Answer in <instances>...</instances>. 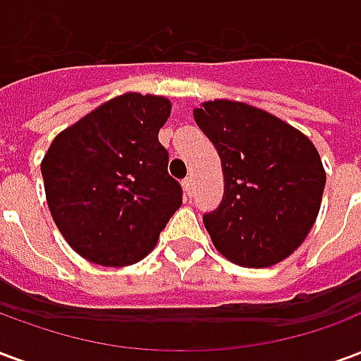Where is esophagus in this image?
Returning <instances> with one entry per match:
<instances>
[{"mask_svg": "<svg viewBox=\"0 0 361 361\" xmlns=\"http://www.w3.org/2000/svg\"><path fill=\"white\" fill-rule=\"evenodd\" d=\"M181 183H183V189H185L188 197L193 195V178H191V176H188V178L181 181Z\"/></svg>", "mask_w": 361, "mask_h": 361, "instance_id": "esophagus-1", "label": "esophagus"}]
</instances>
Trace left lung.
<instances>
[{
    "label": "left lung",
    "instance_id": "left-lung-1",
    "mask_svg": "<svg viewBox=\"0 0 361 361\" xmlns=\"http://www.w3.org/2000/svg\"><path fill=\"white\" fill-rule=\"evenodd\" d=\"M219 150L224 197L203 216L214 247L240 267H271L294 253L317 219L325 170L298 129L250 104L214 100L195 111Z\"/></svg>",
    "mask_w": 361,
    "mask_h": 361
}]
</instances>
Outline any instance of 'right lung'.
Wrapping results in <instances>:
<instances>
[{
	"instance_id": "obj_1",
	"label": "right lung",
	"mask_w": 361,
	"mask_h": 361,
	"mask_svg": "<svg viewBox=\"0 0 361 361\" xmlns=\"http://www.w3.org/2000/svg\"><path fill=\"white\" fill-rule=\"evenodd\" d=\"M170 108L162 96H118L59 133L44 157L54 222L96 265L141 261L181 207L183 189L158 141Z\"/></svg>"
}]
</instances>
